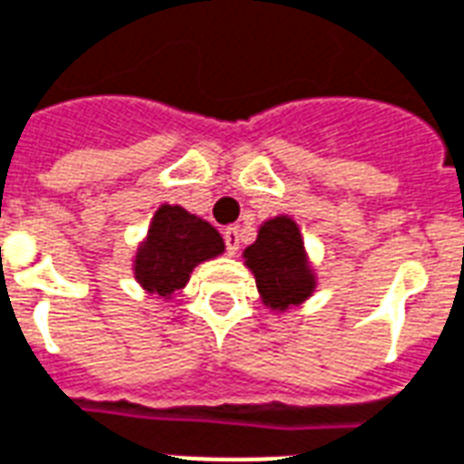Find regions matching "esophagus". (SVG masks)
<instances>
[{"label":"esophagus","instance_id":"obj_1","mask_svg":"<svg viewBox=\"0 0 464 464\" xmlns=\"http://www.w3.org/2000/svg\"><path fill=\"white\" fill-rule=\"evenodd\" d=\"M225 245H227V254H232V256L239 252V229L237 227L225 229Z\"/></svg>","mask_w":464,"mask_h":464}]
</instances>
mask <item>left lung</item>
<instances>
[{"instance_id":"obj_1","label":"left lung","mask_w":464,"mask_h":464,"mask_svg":"<svg viewBox=\"0 0 464 464\" xmlns=\"http://www.w3.org/2000/svg\"><path fill=\"white\" fill-rule=\"evenodd\" d=\"M245 266L254 274L261 303L274 313H285L308 301L318 285L301 229L294 218L276 215L259 227L256 242L245 249Z\"/></svg>"}]
</instances>
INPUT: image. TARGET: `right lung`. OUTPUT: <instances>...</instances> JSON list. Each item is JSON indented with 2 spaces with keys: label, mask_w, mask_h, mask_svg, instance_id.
Instances as JSON below:
<instances>
[{
  "label": "right lung",
  "mask_w": 464,
  "mask_h": 464,
  "mask_svg": "<svg viewBox=\"0 0 464 464\" xmlns=\"http://www.w3.org/2000/svg\"><path fill=\"white\" fill-rule=\"evenodd\" d=\"M225 252V242L210 222L180 205L163 203L134 256V278L149 294L170 298L190 281L198 264Z\"/></svg>",
  "instance_id": "1"
}]
</instances>
